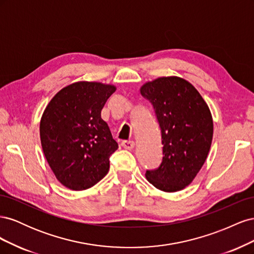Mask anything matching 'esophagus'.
I'll return each mask as SVG.
<instances>
[{"instance_id": "1", "label": "esophagus", "mask_w": 254, "mask_h": 254, "mask_svg": "<svg viewBox=\"0 0 254 254\" xmlns=\"http://www.w3.org/2000/svg\"><path fill=\"white\" fill-rule=\"evenodd\" d=\"M122 146L124 147L125 149H128V150H131L133 147H134V142L133 141H123L122 142Z\"/></svg>"}]
</instances>
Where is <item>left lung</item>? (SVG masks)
I'll use <instances>...</instances> for the list:
<instances>
[{"instance_id":"left-lung-1","label":"left lung","mask_w":254,"mask_h":254,"mask_svg":"<svg viewBox=\"0 0 254 254\" xmlns=\"http://www.w3.org/2000/svg\"><path fill=\"white\" fill-rule=\"evenodd\" d=\"M140 91L155 109L163 145L162 162L146 171V179L163 191L181 190L194 180L210 151L211 111L193 84L177 76L146 82Z\"/></svg>"}]
</instances>
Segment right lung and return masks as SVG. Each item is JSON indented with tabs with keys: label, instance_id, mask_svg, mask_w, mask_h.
<instances>
[{
	"label": "right lung",
	"instance_id": "add662e5",
	"mask_svg": "<svg viewBox=\"0 0 254 254\" xmlns=\"http://www.w3.org/2000/svg\"><path fill=\"white\" fill-rule=\"evenodd\" d=\"M115 90L102 82H74L61 89L42 114L44 156L57 180L67 189L92 188L109 171V158L119 145L101 113Z\"/></svg>",
	"mask_w": 254,
	"mask_h": 254
}]
</instances>
